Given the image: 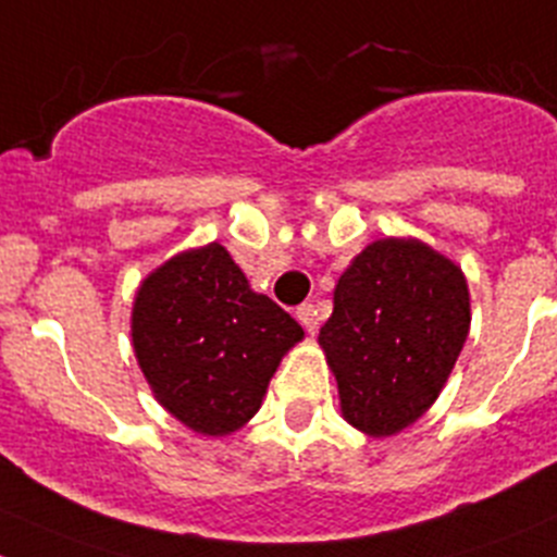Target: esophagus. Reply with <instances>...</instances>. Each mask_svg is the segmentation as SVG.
<instances>
[{"label": "esophagus", "mask_w": 557, "mask_h": 557, "mask_svg": "<svg viewBox=\"0 0 557 557\" xmlns=\"http://www.w3.org/2000/svg\"><path fill=\"white\" fill-rule=\"evenodd\" d=\"M296 319H299V324L305 326L308 332H315L319 330V321H321V313L315 305H299L296 308Z\"/></svg>", "instance_id": "34e87169"}]
</instances>
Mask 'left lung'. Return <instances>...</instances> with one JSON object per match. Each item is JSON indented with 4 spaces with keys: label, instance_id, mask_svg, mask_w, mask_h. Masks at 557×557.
I'll return each mask as SVG.
<instances>
[{
    "label": "left lung",
    "instance_id": "1",
    "mask_svg": "<svg viewBox=\"0 0 557 557\" xmlns=\"http://www.w3.org/2000/svg\"><path fill=\"white\" fill-rule=\"evenodd\" d=\"M470 288L448 255L420 238H376L341 274L319 346L341 414L382 440L440 398L470 332Z\"/></svg>",
    "mask_w": 557,
    "mask_h": 557
}]
</instances>
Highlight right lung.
<instances>
[{
  "mask_svg": "<svg viewBox=\"0 0 557 557\" xmlns=\"http://www.w3.org/2000/svg\"><path fill=\"white\" fill-rule=\"evenodd\" d=\"M296 324L220 242L184 249L139 283L132 346L156 401L200 436H227L255 418Z\"/></svg>",
  "mask_w": 557,
  "mask_h": 557,
  "instance_id": "add662e5",
  "label": "right lung"
}]
</instances>
